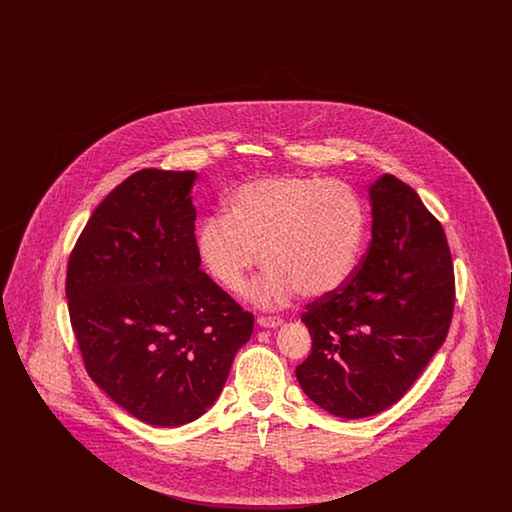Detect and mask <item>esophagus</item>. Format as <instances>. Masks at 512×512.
Returning a JSON list of instances; mask_svg holds the SVG:
<instances>
[{
    "instance_id": "1",
    "label": "esophagus",
    "mask_w": 512,
    "mask_h": 512,
    "mask_svg": "<svg viewBox=\"0 0 512 512\" xmlns=\"http://www.w3.org/2000/svg\"><path fill=\"white\" fill-rule=\"evenodd\" d=\"M257 324L263 326V328H276L282 324V318L280 317H259L257 318Z\"/></svg>"
}]
</instances>
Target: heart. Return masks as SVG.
Returning a JSON list of instances; mask_svg holds the SVG:
<instances>
[{"label":"heart","instance_id":"obj_1","mask_svg":"<svg viewBox=\"0 0 512 512\" xmlns=\"http://www.w3.org/2000/svg\"><path fill=\"white\" fill-rule=\"evenodd\" d=\"M365 236V201L355 188L286 174L245 182L230 194L224 215L201 220L195 251L222 290L240 293L259 267L261 250L268 268L251 299L280 307L299 292H338L359 263Z\"/></svg>","mask_w":512,"mask_h":512}]
</instances>
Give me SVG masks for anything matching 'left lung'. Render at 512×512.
Masks as SVG:
<instances>
[{
  "label": "left lung",
  "instance_id": "1",
  "mask_svg": "<svg viewBox=\"0 0 512 512\" xmlns=\"http://www.w3.org/2000/svg\"><path fill=\"white\" fill-rule=\"evenodd\" d=\"M372 240L338 292L307 305L311 355L295 368L301 390L340 418L397 403L447 338L455 272L439 220L399 178L370 186Z\"/></svg>",
  "mask_w": 512,
  "mask_h": 512
}]
</instances>
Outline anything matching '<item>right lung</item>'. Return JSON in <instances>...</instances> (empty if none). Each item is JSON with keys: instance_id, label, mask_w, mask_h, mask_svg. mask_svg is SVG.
<instances>
[{"instance_id": "right-lung-1", "label": "right lung", "mask_w": 512, "mask_h": 512, "mask_svg": "<svg viewBox=\"0 0 512 512\" xmlns=\"http://www.w3.org/2000/svg\"><path fill=\"white\" fill-rule=\"evenodd\" d=\"M195 172L144 169L107 195L74 244L65 293L90 378L126 413L172 428L219 397L253 332L195 251Z\"/></svg>"}]
</instances>
